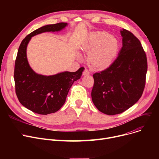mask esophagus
Here are the masks:
<instances>
[{
	"instance_id": "obj_1",
	"label": "esophagus",
	"mask_w": 159,
	"mask_h": 159,
	"mask_svg": "<svg viewBox=\"0 0 159 159\" xmlns=\"http://www.w3.org/2000/svg\"><path fill=\"white\" fill-rule=\"evenodd\" d=\"M89 75V71L86 68L85 70H84V71H83V75Z\"/></svg>"
}]
</instances>
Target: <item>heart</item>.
<instances>
[{"instance_id": "1", "label": "heart", "mask_w": 159, "mask_h": 159, "mask_svg": "<svg viewBox=\"0 0 159 159\" xmlns=\"http://www.w3.org/2000/svg\"><path fill=\"white\" fill-rule=\"evenodd\" d=\"M117 49V43L106 33H97L91 38L86 50L90 53L88 62L92 68H105L111 62Z\"/></svg>"}]
</instances>
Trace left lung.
Masks as SVG:
<instances>
[{
    "instance_id": "left-lung-1",
    "label": "left lung",
    "mask_w": 159,
    "mask_h": 159,
    "mask_svg": "<svg viewBox=\"0 0 159 159\" xmlns=\"http://www.w3.org/2000/svg\"><path fill=\"white\" fill-rule=\"evenodd\" d=\"M122 47L114 62L93 74L91 98L102 113L114 115L134 105L143 93L147 57L140 40L128 30L120 31Z\"/></svg>"
}]
</instances>
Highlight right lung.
<instances>
[{"label":"right lung","mask_w":159,"mask_h":159,"mask_svg":"<svg viewBox=\"0 0 159 159\" xmlns=\"http://www.w3.org/2000/svg\"><path fill=\"white\" fill-rule=\"evenodd\" d=\"M67 25L60 22L41 27L25 37L19 48L14 70L15 92L20 104L34 113L48 115L59 110L73 82L80 78L84 70L44 76L33 71L28 64L26 48L31 37L46 31H61Z\"/></svg>","instance_id":"obj_1"}]
</instances>
